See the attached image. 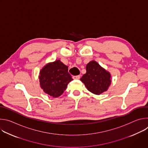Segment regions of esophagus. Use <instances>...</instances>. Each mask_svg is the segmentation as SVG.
Returning a JSON list of instances; mask_svg holds the SVG:
<instances>
[{"label": "esophagus", "mask_w": 148, "mask_h": 148, "mask_svg": "<svg viewBox=\"0 0 148 148\" xmlns=\"http://www.w3.org/2000/svg\"><path fill=\"white\" fill-rule=\"evenodd\" d=\"M73 78L74 79H79L80 78V75H76V76H73Z\"/></svg>", "instance_id": "obj_1"}]
</instances>
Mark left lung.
Segmentation results:
<instances>
[{
  "label": "left lung",
  "mask_w": 148,
  "mask_h": 148,
  "mask_svg": "<svg viewBox=\"0 0 148 148\" xmlns=\"http://www.w3.org/2000/svg\"><path fill=\"white\" fill-rule=\"evenodd\" d=\"M111 74L102 67L98 63L92 60L86 66V73L80 80L87 90L95 95L107 91L111 84Z\"/></svg>",
  "instance_id": "left-lung-1"
}]
</instances>
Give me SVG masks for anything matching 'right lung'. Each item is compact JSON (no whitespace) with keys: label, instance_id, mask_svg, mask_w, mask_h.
I'll use <instances>...</instances> for the list:
<instances>
[{"label":"right lung","instance_id":"obj_1","mask_svg":"<svg viewBox=\"0 0 148 148\" xmlns=\"http://www.w3.org/2000/svg\"><path fill=\"white\" fill-rule=\"evenodd\" d=\"M38 79L41 88L53 98L60 97L73 80L68 67L60 60L46 64L40 71Z\"/></svg>","mask_w":148,"mask_h":148}]
</instances>
